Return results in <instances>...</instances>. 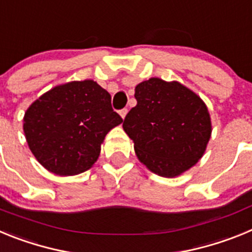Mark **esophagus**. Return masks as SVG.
Returning a JSON list of instances; mask_svg holds the SVG:
<instances>
[{
    "label": "esophagus",
    "instance_id": "esophagus-1",
    "mask_svg": "<svg viewBox=\"0 0 252 252\" xmlns=\"http://www.w3.org/2000/svg\"><path fill=\"white\" fill-rule=\"evenodd\" d=\"M127 112H128L127 108H122V110H120V115H121L122 119H125V117H126V115H127Z\"/></svg>",
    "mask_w": 252,
    "mask_h": 252
}]
</instances>
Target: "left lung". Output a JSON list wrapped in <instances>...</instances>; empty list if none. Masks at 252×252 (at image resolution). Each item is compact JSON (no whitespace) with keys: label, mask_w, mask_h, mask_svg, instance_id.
<instances>
[{"label":"left lung","mask_w":252,"mask_h":252,"mask_svg":"<svg viewBox=\"0 0 252 252\" xmlns=\"http://www.w3.org/2000/svg\"><path fill=\"white\" fill-rule=\"evenodd\" d=\"M137 104L126 115L125 132L153 173L173 178L201 159L212 126L206 104L178 82L150 78L135 88Z\"/></svg>","instance_id":"obj_1"}]
</instances>
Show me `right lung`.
<instances>
[{
	"label": "right lung",
	"mask_w": 252,
	"mask_h": 252,
	"mask_svg": "<svg viewBox=\"0 0 252 252\" xmlns=\"http://www.w3.org/2000/svg\"><path fill=\"white\" fill-rule=\"evenodd\" d=\"M124 120L110 93L93 81L58 86L28 108L24 132L31 153L58 175L83 173L97 161L108 131Z\"/></svg>",
	"instance_id": "right-lung-1"
}]
</instances>
